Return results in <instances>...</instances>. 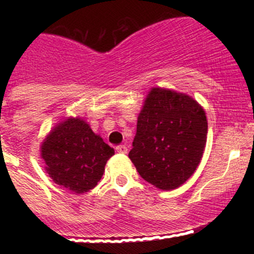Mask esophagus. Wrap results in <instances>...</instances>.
<instances>
[{"label": "esophagus", "mask_w": 254, "mask_h": 254, "mask_svg": "<svg viewBox=\"0 0 254 254\" xmlns=\"http://www.w3.org/2000/svg\"><path fill=\"white\" fill-rule=\"evenodd\" d=\"M115 150H117V152H119V153H123V155H125V153H127V147L125 145H119V146H117V148H115Z\"/></svg>", "instance_id": "obj_1"}]
</instances>
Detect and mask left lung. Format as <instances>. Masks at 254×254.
I'll list each match as a JSON object with an SVG mask.
<instances>
[{
  "label": "left lung",
  "mask_w": 254,
  "mask_h": 254,
  "mask_svg": "<svg viewBox=\"0 0 254 254\" xmlns=\"http://www.w3.org/2000/svg\"><path fill=\"white\" fill-rule=\"evenodd\" d=\"M207 120L187 94L152 88L137 118L129 158L146 182L162 190L186 183L195 172L206 143Z\"/></svg>",
  "instance_id": "8db88e82"
}]
</instances>
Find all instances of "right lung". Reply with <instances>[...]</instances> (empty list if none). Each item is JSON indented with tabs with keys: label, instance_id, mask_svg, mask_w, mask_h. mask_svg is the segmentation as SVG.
<instances>
[{
	"label": "right lung",
	"instance_id": "right-lung-1",
	"mask_svg": "<svg viewBox=\"0 0 254 254\" xmlns=\"http://www.w3.org/2000/svg\"><path fill=\"white\" fill-rule=\"evenodd\" d=\"M114 148L81 118L59 123L42 143L40 156L54 182L73 193L91 190L103 176Z\"/></svg>",
	"mask_w": 254,
	"mask_h": 254
}]
</instances>
